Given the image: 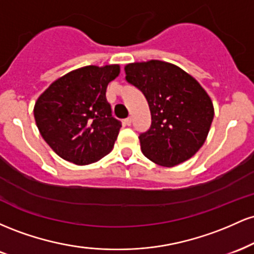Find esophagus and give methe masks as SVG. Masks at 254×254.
<instances>
[{"mask_svg": "<svg viewBox=\"0 0 254 254\" xmlns=\"http://www.w3.org/2000/svg\"><path fill=\"white\" fill-rule=\"evenodd\" d=\"M131 123H132V119H131L130 117L127 118V119H124V124L127 125V127H129V125H131Z\"/></svg>", "mask_w": 254, "mask_h": 254, "instance_id": "34e87169", "label": "esophagus"}]
</instances>
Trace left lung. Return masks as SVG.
<instances>
[{"label": "left lung", "mask_w": 254, "mask_h": 254, "mask_svg": "<svg viewBox=\"0 0 254 254\" xmlns=\"http://www.w3.org/2000/svg\"><path fill=\"white\" fill-rule=\"evenodd\" d=\"M127 81L144 94L151 125L139 135L142 153L164 167L182 164L205 142L214 106L208 93L179 66L151 60L125 65Z\"/></svg>", "instance_id": "1"}]
</instances>
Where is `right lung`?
Segmentation results:
<instances>
[{
  "instance_id": "add662e5",
  "label": "right lung",
  "mask_w": 254,
  "mask_h": 254,
  "mask_svg": "<svg viewBox=\"0 0 254 254\" xmlns=\"http://www.w3.org/2000/svg\"><path fill=\"white\" fill-rule=\"evenodd\" d=\"M118 64L87 65L57 78L38 98L34 119L51 149L75 165H89L112 150L122 123L112 117L106 88Z\"/></svg>"
}]
</instances>
